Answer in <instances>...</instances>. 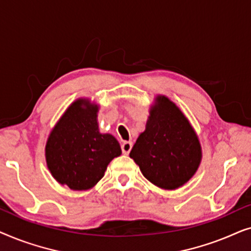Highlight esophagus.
I'll use <instances>...</instances> for the list:
<instances>
[{"label": "esophagus", "instance_id": "34e87169", "mask_svg": "<svg viewBox=\"0 0 251 251\" xmlns=\"http://www.w3.org/2000/svg\"><path fill=\"white\" fill-rule=\"evenodd\" d=\"M132 149V143L131 142H123L121 145V150L123 154H129L130 151Z\"/></svg>", "mask_w": 251, "mask_h": 251}]
</instances>
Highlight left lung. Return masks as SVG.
Instances as JSON below:
<instances>
[{
  "label": "left lung",
  "mask_w": 251,
  "mask_h": 251,
  "mask_svg": "<svg viewBox=\"0 0 251 251\" xmlns=\"http://www.w3.org/2000/svg\"><path fill=\"white\" fill-rule=\"evenodd\" d=\"M130 157L151 183L163 190H176L197 173L202 152L183 112L166 96H157L145 131L137 138Z\"/></svg>",
  "instance_id": "8db88e82"
}]
</instances>
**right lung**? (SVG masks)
Masks as SVG:
<instances>
[{"instance_id":"obj_1","label":"right lung","mask_w":251,"mask_h":251,"mask_svg":"<svg viewBox=\"0 0 251 251\" xmlns=\"http://www.w3.org/2000/svg\"><path fill=\"white\" fill-rule=\"evenodd\" d=\"M98 105L77 99L51 130L46 145L48 168L54 179L71 190L94 187L104 177L108 163L121 155L114 136L100 133Z\"/></svg>"}]
</instances>
